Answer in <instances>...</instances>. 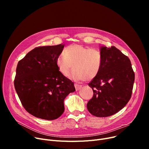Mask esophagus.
Wrapping results in <instances>:
<instances>
[{
	"label": "esophagus",
	"instance_id": "1",
	"mask_svg": "<svg viewBox=\"0 0 149 149\" xmlns=\"http://www.w3.org/2000/svg\"><path fill=\"white\" fill-rule=\"evenodd\" d=\"M75 88L76 91H79L80 89H81V88H82V86L80 85V84H75Z\"/></svg>",
	"mask_w": 149,
	"mask_h": 149
}]
</instances>
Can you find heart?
I'll return each instance as SVG.
<instances>
[{"label": "heart", "instance_id": "b5f03b06", "mask_svg": "<svg viewBox=\"0 0 149 149\" xmlns=\"http://www.w3.org/2000/svg\"><path fill=\"white\" fill-rule=\"evenodd\" d=\"M63 55L56 58V65L60 72L68 76L70 69L74 68L69 78L74 81L92 80L99 73L102 56L94 48H90L79 44L70 45L63 51Z\"/></svg>", "mask_w": 149, "mask_h": 149}]
</instances>
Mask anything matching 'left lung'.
<instances>
[{
    "mask_svg": "<svg viewBox=\"0 0 149 149\" xmlns=\"http://www.w3.org/2000/svg\"><path fill=\"white\" fill-rule=\"evenodd\" d=\"M102 64L89 83L93 95L87 104L89 112L97 117L111 116L130 100L135 74L130 59L115 46H101Z\"/></svg>",
    "mask_w": 149,
    "mask_h": 149,
    "instance_id": "8db88e82",
    "label": "left lung"
}]
</instances>
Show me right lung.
Returning a JSON list of instances; mask_svg holds the SVG:
<instances>
[{
    "label": "right lung",
    "mask_w": 149,
    "mask_h": 149,
    "mask_svg": "<svg viewBox=\"0 0 149 149\" xmlns=\"http://www.w3.org/2000/svg\"><path fill=\"white\" fill-rule=\"evenodd\" d=\"M64 46L37 47L17 64L15 91L25 110L37 118H58L65 111V98L75 91L74 83L63 75L56 65Z\"/></svg>",
    "instance_id": "obj_1"
}]
</instances>
